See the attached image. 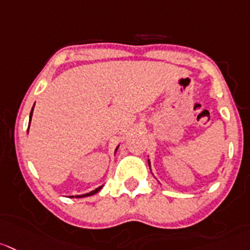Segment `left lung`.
I'll use <instances>...</instances> for the list:
<instances>
[{"label":"left lung","instance_id":"left-lung-1","mask_svg":"<svg viewBox=\"0 0 250 250\" xmlns=\"http://www.w3.org/2000/svg\"><path fill=\"white\" fill-rule=\"evenodd\" d=\"M148 166H149V169H151V162H149V159H148ZM151 173H152V169H151ZM153 174V173H152Z\"/></svg>","mask_w":250,"mask_h":250}]
</instances>
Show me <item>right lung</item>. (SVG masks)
<instances>
[{
    "instance_id": "obj_1",
    "label": "right lung",
    "mask_w": 250,
    "mask_h": 250,
    "mask_svg": "<svg viewBox=\"0 0 250 250\" xmlns=\"http://www.w3.org/2000/svg\"><path fill=\"white\" fill-rule=\"evenodd\" d=\"M34 105H35V104H34ZM34 105H33L32 111H30V115H29V126H30V121H32V116H33V110H34ZM28 132H29V129H28ZM118 148H119V145H118V147H116V148H115V153H116V151H118ZM102 188H103V185H101V187H98V188H97V189L92 190V191L85 192V194L76 195V196H68V198H77V199H81V198H87V196H92V195H94V194H97V192H98V191H101Z\"/></svg>"
}]
</instances>
